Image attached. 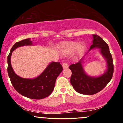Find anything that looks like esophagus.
Wrapping results in <instances>:
<instances>
[{
  "label": "esophagus",
  "instance_id": "obj_1",
  "mask_svg": "<svg viewBox=\"0 0 123 123\" xmlns=\"http://www.w3.org/2000/svg\"><path fill=\"white\" fill-rule=\"evenodd\" d=\"M68 64L67 63H64L63 64V68L64 69H66V68H68Z\"/></svg>",
  "mask_w": 123,
  "mask_h": 123
}]
</instances>
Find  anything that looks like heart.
Listing matches in <instances>:
<instances>
[{"mask_svg": "<svg viewBox=\"0 0 123 123\" xmlns=\"http://www.w3.org/2000/svg\"><path fill=\"white\" fill-rule=\"evenodd\" d=\"M86 49V45L84 43L79 44L77 42H67L62 44L60 45V51L64 55H68L74 52L75 57L79 56L84 52Z\"/></svg>", "mask_w": 123, "mask_h": 123, "instance_id": "b5f03b06", "label": "heart"}]
</instances>
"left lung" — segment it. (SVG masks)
Masks as SVG:
<instances>
[{
	"label": "left lung",
	"instance_id": "8db88e82",
	"mask_svg": "<svg viewBox=\"0 0 123 123\" xmlns=\"http://www.w3.org/2000/svg\"><path fill=\"white\" fill-rule=\"evenodd\" d=\"M93 44L89 51L94 48H100V52L107 62V69L99 76L93 77L85 72L82 65V59L78 63L71 64L69 69L72 71L70 81L72 87L78 93L83 95H93L102 90L112 78L113 73V59L108 44L101 37L93 35Z\"/></svg>",
	"mask_w": 123,
	"mask_h": 123
}]
</instances>
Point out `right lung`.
<instances>
[{"mask_svg": "<svg viewBox=\"0 0 123 123\" xmlns=\"http://www.w3.org/2000/svg\"><path fill=\"white\" fill-rule=\"evenodd\" d=\"M31 39H25L13 45L7 57V71L13 87L23 96L32 99H42L52 93L56 80L63 70L60 63L51 62L40 75L34 79L23 78L16 75L11 64V56L15 49L25 45H32Z\"/></svg>", "mask_w": 123, "mask_h": 123, "instance_id": "1", "label": "right lung"}]
</instances>
